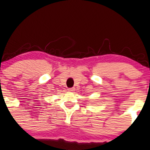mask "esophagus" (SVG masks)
<instances>
[{
	"instance_id": "esophagus-1",
	"label": "esophagus",
	"mask_w": 150,
	"mask_h": 150,
	"mask_svg": "<svg viewBox=\"0 0 150 150\" xmlns=\"http://www.w3.org/2000/svg\"><path fill=\"white\" fill-rule=\"evenodd\" d=\"M75 88H70L68 89V91H69V92H73V91H75Z\"/></svg>"
}]
</instances>
